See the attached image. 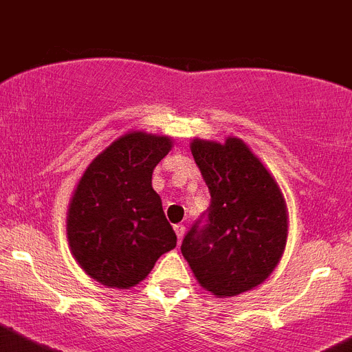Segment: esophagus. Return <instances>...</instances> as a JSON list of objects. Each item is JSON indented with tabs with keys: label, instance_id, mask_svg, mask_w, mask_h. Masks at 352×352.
<instances>
[{
	"label": "esophagus",
	"instance_id": "esophagus-1",
	"mask_svg": "<svg viewBox=\"0 0 352 352\" xmlns=\"http://www.w3.org/2000/svg\"><path fill=\"white\" fill-rule=\"evenodd\" d=\"M173 230H175V235H177V239H179V240H182L184 233H186V226H184V224H175V226H173Z\"/></svg>",
	"mask_w": 352,
	"mask_h": 352
}]
</instances>
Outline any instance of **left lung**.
<instances>
[{
    "label": "left lung",
    "instance_id": "obj_1",
    "mask_svg": "<svg viewBox=\"0 0 352 352\" xmlns=\"http://www.w3.org/2000/svg\"><path fill=\"white\" fill-rule=\"evenodd\" d=\"M191 154L210 207L204 228L189 230L180 245L196 280L217 298L236 296L265 283L284 254L287 207L283 191L249 145L195 138Z\"/></svg>",
    "mask_w": 352,
    "mask_h": 352
}]
</instances>
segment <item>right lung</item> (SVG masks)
Here are the masks:
<instances>
[{
	"instance_id": "obj_1",
	"label": "right lung",
	"mask_w": 352,
	"mask_h": 352,
	"mask_svg": "<svg viewBox=\"0 0 352 352\" xmlns=\"http://www.w3.org/2000/svg\"><path fill=\"white\" fill-rule=\"evenodd\" d=\"M172 147L166 135L135 129L113 140L82 173L69 199L66 236L75 261L96 283L137 286L177 245L153 189L154 168Z\"/></svg>"
}]
</instances>
